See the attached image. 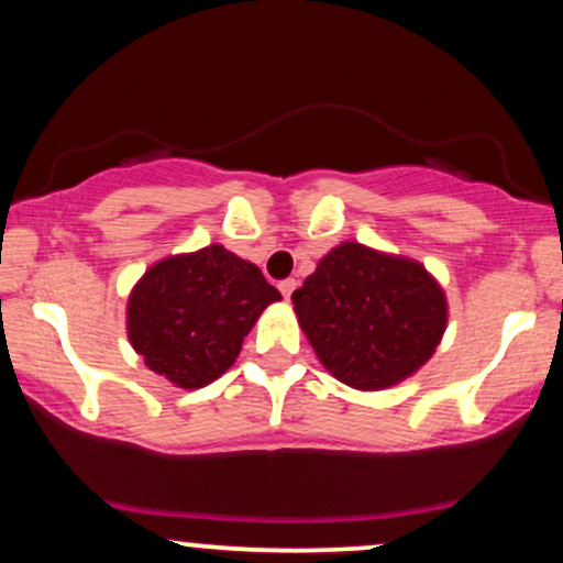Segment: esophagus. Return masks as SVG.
I'll return each mask as SVG.
<instances>
[{
	"label": "esophagus",
	"instance_id": "esophagus-1",
	"mask_svg": "<svg viewBox=\"0 0 563 563\" xmlns=\"http://www.w3.org/2000/svg\"><path fill=\"white\" fill-rule=\"evenodd\" d=\"M296 286H299V283H296L294 277H288V280H280V294L286 296V301H290V296H294Z\"/></svg>",
	"mask_w": 563,
	"mask_h": 563
}]
</instances>
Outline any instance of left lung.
<instances>
[{"label":"left lung","instance_id":"1","mask_svg":"<svg viewBox=\"0 0 563 563\" xmlns=\"http://www.w3.org/2000/svg\"><path fill=\"white\" fill-rule=\"evenodd\" d=\"M290 299L325 371L360 391L410 378L448 328L444 290L421 262L354 241L328 251Z\"/></svg>","mask_w":563,"mask_h":563}]
</instances>
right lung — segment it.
<instances>
[{
	"label": "right lung",
	"instance_id": "obj_1",
	"mask_svg": "<svg viewBox=\"0 0 563 563\" xmlns=\"http://www.w3.org/2000/svg\"><path fill=\"white\" fill-rule=\"evenodd\" d=\"M280 290L224 245L166 256L145 269L126 303V333L153 373L200 389L241 354L243 339Z\"/></svg>",
	"mask_w": 563,
	"mask_h": 563
}]
</instances>
